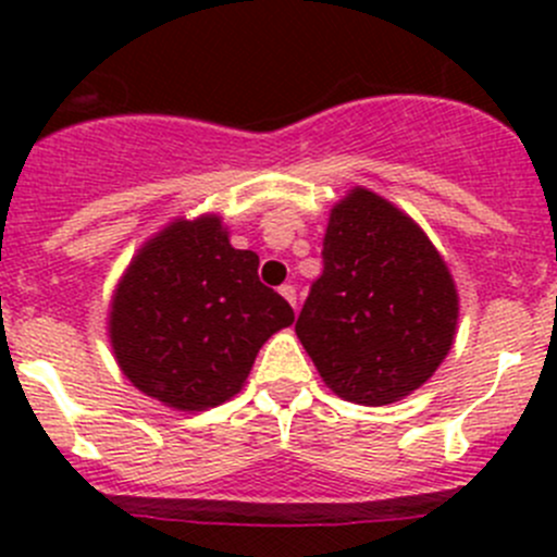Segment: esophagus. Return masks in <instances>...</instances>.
Masks as SVG:
<instances>
[{"mask_svg": "<svg viewBox=\"0 0 557 557\" xmlns=\"http://www.w3.org/2000/svg\"><path fill=\"white\" fill-rule=\"evenodd\" d=\"M280 296H283V299L288 301V305L296 310V288H294V285H280Z\"/></svg>", "mask_w": 557, "mask_h": 557, "instance_id": "1", "label": "esophagus"}]
</instances>
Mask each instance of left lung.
I'll use <instances>...</instances> for the list:
<instances>
[{
    "mask_svg": "<svg viewBox=\"0 0 557 557\" xmlns=\"http://www.w3.org/2000/svg\"><path fill=\"white\" fill-rule=\"evenodd\" d=\"M453 274L423 228L367 188L331 210L323 274L296 336L339 398L383 407L418 391L450 352Z\"/></svg>",
    "mask_w": 557,
    "mask_h": 557,
    "instance_id": "obj_1",
    "label": "left lung"
}]
</instances>
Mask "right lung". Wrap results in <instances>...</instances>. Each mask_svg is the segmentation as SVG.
Here are the masks:
<instances>
[{
  "instance_id": "add662e5",
  "label": "right lung",
  "mask_w": 557,
  "mask_h": 557,
  "mask_svg": "<svg viewBox=\"0 0 557 557\" xmlns=\"http://www.w3.org/2000/svg\"><path fill=\"white\" fill-rule=\"evenodd\" d=\"M294 310L258 280L218 215L174 221L128 263L110 307V342L134 387L201 412L243 391L263 342Z\"/></svg>"
}]
</instances>
